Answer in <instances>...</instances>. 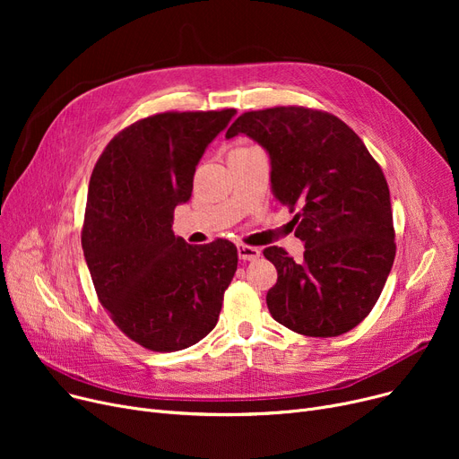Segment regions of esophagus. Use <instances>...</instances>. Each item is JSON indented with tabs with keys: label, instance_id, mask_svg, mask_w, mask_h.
Here are the masks:
<instances>
[{
	"label": "esophagus",
	"instance_id": "34e87169",
	"mask_svg": "<svg viewBox=\"0 0 459 459\" xmlns=\"http://www.w3.org/2000/svg\"><path fill=\"white\" fill-rule=\"evenodd\" d=\"M238 256L239 260H256L260 256V249L251 246H238Z\"/></svg>",
	"mask_w": 459,
	"mask_h": 459
}]
</instances>
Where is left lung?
<instances>
[{
  "label": "left lung",
  "mask_w": 459,
  "mask_h": 459,
  "mask_svg": "<svg viewBox=\"0 0 459 459\" xmlns=\"http://www.w3.org/2000/svg\"><path fill=\"white\" fill-rule=\"evenodd\" d=\"M236 135L266 151L273 197L298 208L303 260L275 246L264 249L277 268V284L266 296L273 320L322 339L348 333L370 315L396 255L381 167L348 125L324 111H249L225 137Z\"/></svg>",
  "instance_id": "left-lung-1"
}]
</instances>
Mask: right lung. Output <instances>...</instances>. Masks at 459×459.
<instances>
[{"mask_svg": "<svg viewBox=\"0 0 459 459\" xmlns=\"http://www.w3.org/2000/svg\"><path fill=\"white\" fill-rule=\"evenodd\" d=\"M236 115L160 113L115 135L89 182L82 246L100 303L126 336L152 351L203 341L220 318L238 251L229 239L189 246L173 232L193 175Z\"/></svg>", "mask_w": 459, "mask_h": 459, "instance_id": "obj_1", "label": "right lung"}]
</instances>
